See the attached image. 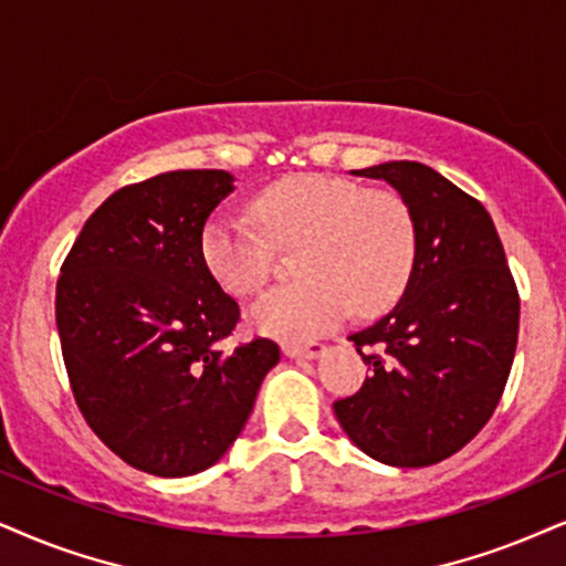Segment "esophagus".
<instances>
[{
	"mask_svg": "<svg viewBox=\"0 0 566 566\" xmlns=\"http://www.w3.org/2000/svg\"><path fill=\"white\" fill-rule=\"evenodd\" d=\"M323 344L310 340V344H283V354L291 359H317L323 354Z\"/></svg>",
	"mask_w": 566,
	"mask_h": 566,
	"instance_id": "obj_1",
	"label": "esophagus"
}]
</instances>
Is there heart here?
<instances>
[{
    "mask_svg": "<svg viewBox=\"0 0 566 566\" xmlns=\"http://www.w3.org/2000/svg\"><path fill=\"white\" fill-rule=\"evenodd\" d=\"M251 226L220 212L201 230V262L233 296L268 283L275 247L295 249L302 281L277 285L251 306L264 336L310 340L333 331L354 310L373 317L399 302L417 256V226L396 191L336 176H296L264 188L251 205Z\"/></svg>",
    "mask_w": 566,
    "mask_h": 566,
    "instance_id": "heart-1",
    "label": "heart"
}]
</instances>
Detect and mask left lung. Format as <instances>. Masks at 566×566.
<instances>
[{
    "mask_svg": "<svg viewBox=\"0 0 566 566\" xmlns=\"http://www.w3.org/2000/svg\"><path fill=\"white\" fill-rule=\"evenodd\" d=\"M354 176L401 193L417 256L399 304L348 336L373 373L333 409L367 457L428 467L470 443L499 407L517 348V283L488 209L441 172L401 159Z\"/></svg>",
    "mask_w": 566,
    "mask_h": 566,
    "instance_id": "obj_1",
    "label": "left lung"
}]
</instances>
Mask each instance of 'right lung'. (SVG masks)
<instances>
[{"instance_id": "obj_1", "label": "right lung", "mask_w": 566, "mask_h": 566, "mask_svg": "<svg viewBox=\"0 0 566 566\" xmlns=\"http://www.w3.org/2000/svg\"><path fill=\"white\" fill-rule=\"evenodd\" d=\"M230 191L226 170L125 186L86 220L60 270L54 315L83 420L157 478L218 462L281 361L270 338L226 346L241 310L207 272L199 241Z\"/></svg>"}]
</instances>
